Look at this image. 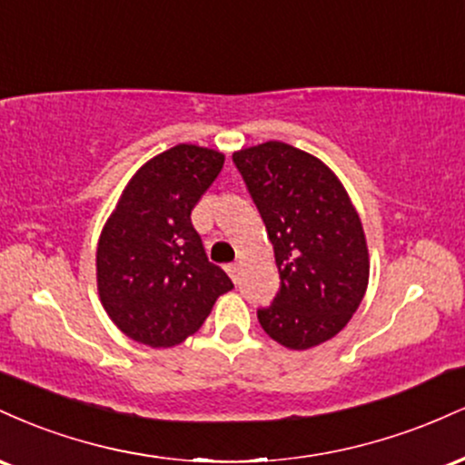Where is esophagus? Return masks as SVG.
Wrapping results in <instances>:
<instances>
[{"mask_svg": "<svg viewBox=\"0 0 465 465\" xmlns=\"http://www.w3.org/2000/svg\"><path fill=\"white\" fill-rule=\"evenodd\" d=\"M225 269H227V273H229V277H232V280H238V273H240V264L238 262L227 264Z\"/></svg>", "mask_w": 465, "mask_h": 465, "instance_id": "esophagus-1", "label": "esophagus"}]
</instances>
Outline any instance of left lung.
<instances>
[{
    "instance_id": "left-lung-1",
    "label": "left lung",
    "mask_w": 465,
    "mask_h": 465,
    "mask_svg": "<svg viewBox=\"0 0 465 465\" xmlns=\"http://www.w3.org/2000/svg\"><path fill=\"white\" fill-rule=\"evenodd\" d=\"M262 216L280 291L260 308L264 332L288 350H311L348 325L370 282L359 212L332 170L284 142L233 153Z\"/></svg>"
}]
</instances>
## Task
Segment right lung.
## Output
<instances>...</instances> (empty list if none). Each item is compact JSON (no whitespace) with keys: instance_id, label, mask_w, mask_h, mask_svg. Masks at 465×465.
I'll return each mask as SVG.
<instances>
[{"instance_id":"right-lung-1","label":"right lung","mask_w":465,"mask_h":465,"mask_svg":"<svg viewBox=\"0 0 465 465\" xmlns=\"http://www.w3.org/2000/svg\"><path fill=\"white\" fill-rule=\"evenodd\" d=\"M225 154L179 143L133 174L95 251L106 314L137 343L173 348L194 334L233 284L212 264L192 210L214 183Z\"/></svg>"}]
</instances>
